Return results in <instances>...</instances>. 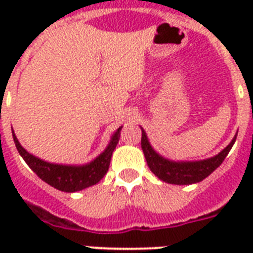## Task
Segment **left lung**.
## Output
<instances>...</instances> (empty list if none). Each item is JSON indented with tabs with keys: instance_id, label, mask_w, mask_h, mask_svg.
<instances>
[{
	"instance_id": "1",
	"label": "left lung",
	"mask_w": 253,
	"mask_h": 253,
	"mask_svg": "<svg viewBox=\"0 0 253 253\" xmlns=\"http://www.w3.org/2000/svg\"><path fill=\"white\" fill-rule=\"evenodd\" d=\"M236 140V135L231 143L224 148L222 152L215 155L214 158L200 160V162H172L163 158L151 147L144 130H142V150L147 164L150 167L155 176L168 184L174 185H189L200 182L204 178L211 174L218 167L223 163L230 150Z\"/></svg>"
}]
</instances>
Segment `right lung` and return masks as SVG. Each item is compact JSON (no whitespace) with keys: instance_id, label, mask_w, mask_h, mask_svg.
<instances>
[{"instance_id":"1","label":"right lung","mask_w":253,"mask_h":253,"mask_svg":"<svg viewBox=\"0 0 253 253\" xmlns=\"http://www.w3.org/2000/svg\"><path fill=\"white\" fill-rule=\"evenodd\" d=\"M121 130H122V127H119L114 132V135L111 136V140L109 146L106 147V150L103 151L98 158H95L93 162L85 164V166H63V164L47 163L29 154L21 146V143L18 142L14 131L13 139L19 155L27 163V166L37 173L39 178H42L53 188H56L57 190L73 193L89 188L91 185L97 184L99 180H102V177L106 174L109 166H110L113 151L115 150V147L119 142Z\"/></svg>"}]
</instances>
